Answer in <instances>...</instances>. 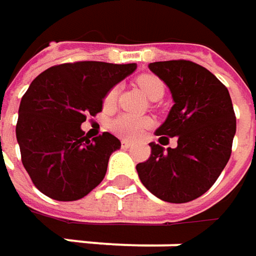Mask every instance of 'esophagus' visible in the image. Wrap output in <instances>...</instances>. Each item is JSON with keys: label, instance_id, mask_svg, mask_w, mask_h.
<instances>
[{"label": "esophagus", "instance_id": "obj_1", "mask_svg": "<svg viewBox=\"0 0 256 256\" xmlns=\"http://www.w3.org/2000/svg\"><path fill=\"white\" fill-rule=\"evenodd\" d=\"M121 145H122V148H131L132 146V144L130 142V141H125V140L121 141Z\"/></svg>", "mask_w": 256, "mask_h": 256}]
</instances>
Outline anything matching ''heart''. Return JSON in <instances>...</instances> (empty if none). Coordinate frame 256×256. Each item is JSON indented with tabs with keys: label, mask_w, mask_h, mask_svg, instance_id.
Returning a JSON list of instances; mask_svg holds the SVG:
<instances>
[{
	"label": "heart",
	"mask_w": 256,
	"mask_h": 256,
	"mask_svg": "<svg viewBox=\"0 0 256 256\" xmlns=\"http://www.w3.org/2000/svg\"><path fill=\"white\" fill-rule=\"evenodd\" d=\"M136 84L150 100H156V98L160 100L164 95L162 82L160 78H156L154 75H141L136 80ZM116 95H118V86H112L105 95V100H104L105 105L111 106L116 100ZM150 125H151V120L148 116H138V115H132V114H121L111 121L110 128L118 136L132 140V138H136Z\"/></svg>",
	"instance_id": "1"
}]
</instances>
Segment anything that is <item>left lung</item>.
I'll use <instances>...</instances> for the list:
<instances>
[{
	"instance_id": "obj_1",
	"label": "left lung",
	"mask_w": 256,
	"mask_h": 256,
	"mask_svg": "<svg viewBox=\"0 0 256 256\" xmlns=\"http://www.w3.org/2000/svg\"><path fill=\"white\" fill-rule=\"evenodd\" d=\"M148 68L170 88L174 100L165 122L155 131L151 156L136 165L138 176L156 198L184 204L204 195L231 156L236 120L226 86L206 68L192 61H160ZM176 136V148H163Z\"/></svg>"
}]
</instances>
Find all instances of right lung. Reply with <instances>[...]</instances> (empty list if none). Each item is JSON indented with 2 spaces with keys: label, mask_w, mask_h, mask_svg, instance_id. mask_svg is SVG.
Returning a JSON list of instances; mask_svg holds the SVG:
<instances>
[{
  "label": "right lung",
  "mask_w": 256,
  "mask_h": 256,
  "mask_svg": "<svg viewBox=\"0 0 256 256\" xmlns=\"http://www.w3.org/2000/svg\"><path fill=\"white\" fill-rule=\"evenodd\" d=\"M135 70L136 64L81 61L51 66L31 82L15 132L22 165L44 195L76 201L101 184L121 142L110 132L90 140L81 124L101 112L106 92Z\"/></svg>",
  "instance_id": "1"
}]
</instances>
